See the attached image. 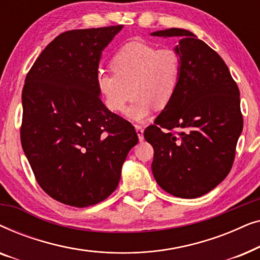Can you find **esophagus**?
Instances as JSON below:
<instances>
[{"mask_svg": "<svg viewBox=\"0 0 260 260\" xmlns=\"http://www.w3.org/2000/svg\"><path fill=\"white\" fill-rule=\"evenodd\" d=\"M135 127H136V133L138 135V140L140 141H143L144 140V136H143V126L142 125H135Z\"/></svg>", "mask_w": 260, "mask_h": 260, "instance_id": "34e87169", "label": "esophagus"}]
</instances>
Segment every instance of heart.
<instances>
[{"instance_id":"heart-1","label":"heart","mask_w":260,"mask_h":260,"mask_svg":"<svg viewBox=\"0 0 260 260\" xmlns=\"http://www.w3.org/2000/svg\"><path fill=\"white\" fill-rule=\"evenodd\" d=\"M112 72L99 70L95 85L106 108L122 112L135 94L126 115L141 122L152 110H163L175 98L182 76V58L174 48L144 41L122 46L110 61Z\"/></svg>"}]
</instances>
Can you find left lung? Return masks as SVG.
<instances>
[{
  "mask_svg": "<svg viewBox=\"0 0 260 260\" xmlns=\"http://www.w3.org/2000/svg\"><path fill=\"white\" fill-rule=\"evenodd\" d=\"M151 35L179 37L175 49L182 58L175 98L144 130L154 148L152 174L174 197H202L233 166L243 130L239 88L221 56L189 30L170 28Z\"/></svg>",
  "mask_w": 260,
  "mask_h": 260,
  "instance_id": "obj_1",
  "label": "left lung"
}]
</instances>
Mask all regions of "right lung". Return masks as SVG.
<instances>
[{"label": "right lung", "instance_id": "right-lung-1", "mask_svg": "<svg viewBox=\"0 0 260 260\" xmlns=\"http://www.w3.org/2000/svg\"><path fill=\"white\" fill-rule=\"evenodd\" d=\"M123 28L63 31L46 46L22 90L21 144L35 180L61 204L88 207L116 190L135 126L103 104L101 53Z\"/></svg>", "mask_w": 260, "mask_h": 260}]
</instances>
